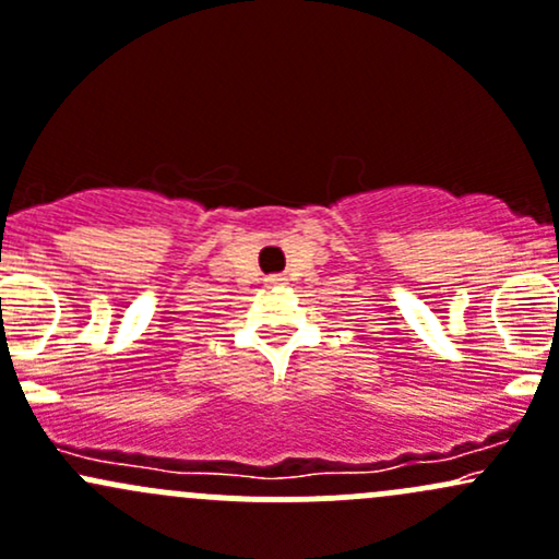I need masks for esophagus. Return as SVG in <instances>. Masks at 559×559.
Returning a JSON list of instances; mask_svg holds the SVG:
<instances>
[{"label": "esophagus", "mask_w": 559, "mask_h": 559, "mask_svg": "<svg viewBox=\"0 0 559 559\" xmlns=\"http://www.w3.org/2000/svg\"><path fill=\"white\" fill-rule=\"evenodd\" d=\"M266 285H269V287H280V285H287V280L282 277V274H269Z\"/></svg>", "instance_id": "obj_1"}]
</instances>
